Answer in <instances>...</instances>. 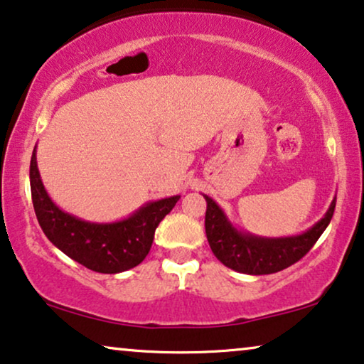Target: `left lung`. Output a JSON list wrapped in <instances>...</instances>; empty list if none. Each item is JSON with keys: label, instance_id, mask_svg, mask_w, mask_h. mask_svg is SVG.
<instances>
[{"label": "left lung", "instance_id": "8db88e82", "mask_svg": "<svg viewBox=\"0 0 364 364\" xmlns=\"http://www.w3.org/2000/svg\"><path fill=\"white\" fill-rule=\"evenodd\" d=\"M203 197L207 202L205 233L213 255L225 267L247 275H270L305 257L325 232L336 205L335 197L321 220L300 235L270 238L238 230L213 198Z\"/></svg>", "mask_w": 364, "mask_h": 364}]
</instances>
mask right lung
<instances>
[{"label": "right lung", "mask_w": 364, "mask_h": 364, "mask_svg": "<svg viewBox=\"0 0 364 364\" xmlns=\"http://www.w3.org/2000/svg\"><path fill=\"white\" fill-rule=\"evenodd\" d=\"M33 207L44 235L74 262L99 273H121L137 267L152 247L154 233L181 196L144 203L132 215L96 223L64 212L48 196L38 171L36 147L29 166Z\"/></svg>", "instance_id": "1"}]
</instances>
